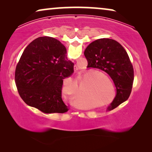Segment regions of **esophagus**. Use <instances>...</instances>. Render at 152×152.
I'll return each instance as SVG.
<instances>
[{
  "mask_svg": "<svg viewBox=\"0 0 152 152\" xmlns=\"http://www.w3.org/2000/svg\"><path fill=\"white\" fill-rule=\"evenodd\" d=\"M78 70V68H77V66L76 65H75L74 66V70L75 71H77V70Z\"/></svg>",
  "mask_w": 152,
  "mask_h": 152,
  "instance_id": "obj_1",
  "label": "esophagus"
}]
</instances>
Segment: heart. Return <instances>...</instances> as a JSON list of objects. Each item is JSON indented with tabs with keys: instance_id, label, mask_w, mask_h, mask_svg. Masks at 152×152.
Returning <instances> with one entry per match:
<instances>
[{
	"instance_id": "obj_1",
	"label": "heart",
	"mask_w": 152,
	"mask_h": 152,
	"mask_svg": "<svg viewBox=\"0 0 152 152\" xmlns=\"http://www.w3.org/2000/svg\"><path fill=\"white\" fill-rule=\"evenodd\" d=\"M95 73H96V72H93V74H95ZM91 82H92V84H91L90 86H88V87H86V95H91V93H92V91H93V88H94V86L95 84H98L97 85V86H101V84H102V80L99 77H93V79H92V81H91ZM96 83V84H95L94 83Z\"/></svg>"
}]
</instances>
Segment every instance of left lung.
<instances>
[{"label": "left lung", "mask_w": 152, "mask_h": 152, "mask_svg": "<svg viewBox=\"0 0 152 152\" xmlns=\"http://www.w3.org/2000/svg\"><path fill=\"white\" fill-rule=\"evenodd\" d=\"M88 68H99L112 79L116 95L108 107L111 111L129 98L134 82V68L128 54L118 41L99 39L91 43L84 51Z\"/></svg>", "instance_id": "obj_1"}]
</instances>
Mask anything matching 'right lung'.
Returning a JSON list of instances; mask_svg holds the SVG:
<instances>
[{
  "instance_id": "add662e5",
  "label": "right lung",
  "mask_w": 152,
  "mask_h": 152,
  "mask_svg": "<svg viewBox=\"0 0 152 152\" xmlns=\"http://www.w3.org/2000/svg\"><path fill=\"white\" fill-rule=\"evenodd\" d=\"M66 48L57 39L39 37L24 50L15 72L20 96L44 113H64L69 109L61 97L63 80L74 72Z\"/></svg>"
}]
</instances>
